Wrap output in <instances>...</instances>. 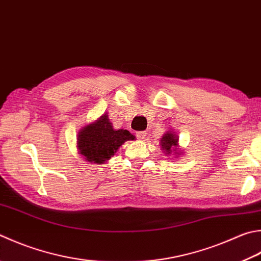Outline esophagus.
I'll return each instance as SVG.
<instances>
[{
    "mask_svg": "<svg viewBox=\"0 0 261 261\" xmlns=\"http://www.w3.org/2000/svg\"><path fill=\"white\" fill-rule=\"evenodd\" d=\"M136 136L140 141H144L146 139V133L145 132H137Z\"/></svg>",
    "mask_w": 261,
    "mask_h": 261,
    "instance_id": "obj_1",
    "label": "esophagus"
}]
</instances>
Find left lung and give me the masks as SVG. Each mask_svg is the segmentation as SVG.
I'll return each mask as SVG.
<instances>
[{
	"label": "left lung",
	"mask_w": 261,
	"mask_h": 261,
	"mask_svg": "<svg viewBox=\"0 0 261 261\" xmlns=\"http://www.w3.org/2000/svg\"><path fill=\"white\" fill-rule=\"evenodd\" d=\"M160 145L161 149L166 152V154H170L171 152H174L175 154L178 155V152H177L178 137L176 136L174 132H167L166 134L161 137Z\"/></svg>",
	"instance_id": "left-lung-1"
}]
</instances>
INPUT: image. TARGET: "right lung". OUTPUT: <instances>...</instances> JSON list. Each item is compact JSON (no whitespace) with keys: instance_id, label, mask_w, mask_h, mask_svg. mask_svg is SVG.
<instances>
[{"instance_id":"right-lung-1","label":"right lung","mask_w":261,"mask_h":261,"mask_svg":"<svg viewBox=\"0 0 261 261\" xmlns=\"http://www.w3.org/2000/svg\"><path fill=\"white\" fill-rule=\"evenodd\" d=\"M134 140L126 129H114L107 114L88 124L78 133L77 149L83 158L92 164H103L114 155L126 141Z\"/></svg>"}]
</instances>
